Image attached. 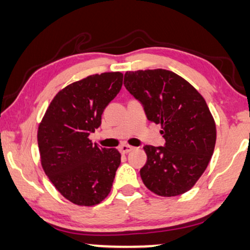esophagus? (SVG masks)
<instances>
[{"label": "esophagus", "mask_w": 250, "mask_h": 250, "mask_svg": "<svg viewBox=\"0 0 250 250\" xmlns=\"http://www.w3.org/2000/svg\"><path fill=\"white\" fill-rule=\"evenodd\" d=\"M134 147H132V146H128V145H122L121 147H119V151H121L122 154H127L129 151H132Z\"/></svg>", "instance_id": "esophagus-1"}]
</instances>
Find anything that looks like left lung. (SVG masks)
Instances as JSON below:
<instances>
[{
	"label": "left lung",
	"mask_w": 250,
	"mask_h": 250,
	"mask_svg": "<svg viewBox=\"0 0 250 250\" xmlns=\"http://www.w3.org/2000/svg\"><path fill=\"white\" fill-rule=\"evenodd\" d=\"M124 85L140 101L148 121L161 124L165 139L164 147H144L145 186L165 197L188 192L216 145V124L206 100L187 80L163 69L127 71Z\"/></svg>",
	"instance_id": "8db88e82"
}]
</instances>
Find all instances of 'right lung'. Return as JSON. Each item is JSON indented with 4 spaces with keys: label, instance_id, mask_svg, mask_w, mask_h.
<instances>
[{
    "label": "right lung",
    "instance_id": "1",
    "mask_svg": "<svg viewBox=\"0 0 250 250\" xmlns=\"http://www.w3.org/2000/svg\"><path fill=\"white\" fill-rule=\"evenodd\" d=\"M122 72L93 74L56 94L38 128L44 173L62 195L77 206H96L108 196L121 164L115 148L93 145L103 110L119 93Z\"/></svg>",
    "mask_w": 250,
    "mask_h": 250
}]
</instances>
